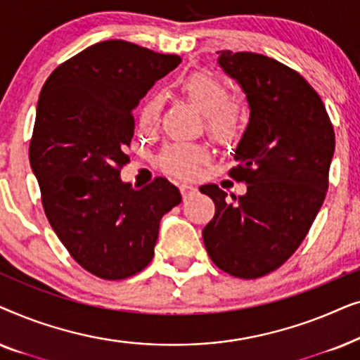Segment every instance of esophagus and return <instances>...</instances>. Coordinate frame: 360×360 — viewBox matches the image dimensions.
Listing matches in <instances>:
<instances>
[{"instance_id":"esophagus-1","label":"esophagus","mask_w":360,"mask_h":360,"mask_svg":"<svg viewBox=\"0 0 360 360\" xmlns=\"http://www.w3.org/2000/svg\"><path fill=\"white\" fill-rule=\"evenodd\" d=\"M180 191H181V195H184V198H186V196H188L190 193H193V191L196 190L193 185H190V184H181L180 186Z\"/></svg>"}]
</instances>
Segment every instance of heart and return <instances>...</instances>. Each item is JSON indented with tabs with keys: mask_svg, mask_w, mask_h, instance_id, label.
Instances as JSON below:
<instances>
[{
	"mask_svg": "<svg viewBox=\"0 0 360 360\" xmlns=\"http://www.w3.org/2000/svg\"><path fill=\"white\" fill-rule=\"evenodd\" d=\"M179 90L191 105L206 115V129L218 137H229L236 134L240 121V111L231 100L228 85L218 77L206 72H193L179 82ZM160 98L149 95L139 108L141 129H154L160 117ZM208 160V150L200 144H176L167 146L159 155L162 170L175 176L193 175L203 162Z\"/></svg>",
	"mask_w": 360,
	"mask_h": 360,
	"instance_id": "b5f03b06",
	"label": "heart"
}]
</instances>
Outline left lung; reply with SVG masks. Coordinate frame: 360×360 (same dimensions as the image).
I'll return each mask as SVG.
<instances>
[{
	"instance_id": "left-lung-1",
	"label": "left lung",
	"mask_w": 360,
	"mask_h": 360,
	"mask_svg": "<svg viewBox=\"0 0 360 360\" xmlns=\"http://www.w3.org/2000/svg\"><path fill=\"white\" fill-rule=\"evenodd\" d=\"M219 65L243 86L250 117L229 176L248 185L231 195L200 186L214 201L203 243L221 270L264 277L292 257L307 238L328 191L334 129L314 88L283 63L254 52L221 51Z\"/></svg>"
}]
</instances>
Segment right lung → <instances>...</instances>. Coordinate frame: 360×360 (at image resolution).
<instances>
[{
  "label": "right lung",
  "instance_id": "add662e5",
  "mask_svg": "<svg viewBox=\"0 0 360 360\" xmlns=\"http://www.w3.org/2000/svg\"><path fill=\"white\" fill-rule=\"evenodd\" d=\"M181 58L126 41H103L51 73L37 101L29 162L44 211L86 272L122 280L154 257L162 216L181 201L164 176L137 190L121 181L134 110Z\"/></svg>",
  "mask_w": 360,
  "mask_h": 360
}]
</instances>
